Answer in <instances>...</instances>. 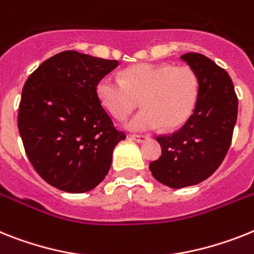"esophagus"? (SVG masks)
Returning <instances> with one entry per match:
<instances>
[{"mask_svg": "<svg viewBox=\"0 0 254 254\" xmlns=\"http://www.w3.org/2000/svg\"><path fill=\"white\" fill-rule=\"evenodd\" d=\"M130 139L135 140L138 143H142V142L148 139V135H135V134H133V135H130Z\"/></svg>", "mask_w": 254, "mask_h": 254, "instance_id": "esophagus-1", "label": "esophagus"}]
</instances>
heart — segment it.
<instances>
[{
    "label": "heart",
    "instance_id": "1",
    "mask_svg": "<svg viewBox=\"0 0 254 254\" xmlns=\"http://www.w3.org/2000/svg\"><path fill=\"white\" fill-rule=\"evenodd\" d=\"M97 95L111 115L123 120L139 104L143 110L127 124L134 131L160 127L176 129L189 120L199 97V78L190 65L142 63L127 68L121 78L107 74L98 81Z\"/></svg>",
    "mask_w": 254,
    "mask_h": 254
}]
</instances>
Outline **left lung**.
I'll use <instances>...</instances> for the list:
<instances>
[{
    "label": "left lung",
    "mask_w": 254,
    "mask_h": 254,
    "mask_svg": "<svg viewBox=\"0 0 254 254\" xmlns=\"http://www.w3.org/2000/svg\"><path fill=\"white\" fill-rule=\"evenodd\" d=\"M181 59L197 74L199 97L180 130L156 138L161 156L150 164L152 176L172 189L197 185L218 169L238 119V97L229 73L199 53Z\"/></svg>",
    "instance_id": "obj_1"
}]
</instances>
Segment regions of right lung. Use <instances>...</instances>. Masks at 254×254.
<instances>
[{
    "label": "right lung",
    "instance_id": "obj_1",
    "mask_svg": "<svg viewBox=\"0 0 254 254\" xmlns=\"http://www.w3.org/2000/svg\"><path fill=\"white\" fill-rule=\"evenodd\" d=\"M119 65L78 51H62L25 81L18 127L25 153L42 180L81 193L107 176L114 148L125 133L98 99V81Z\"/></svg>",
    "mask_w": 254,
    "mask_h": 254
}]
</instances>
